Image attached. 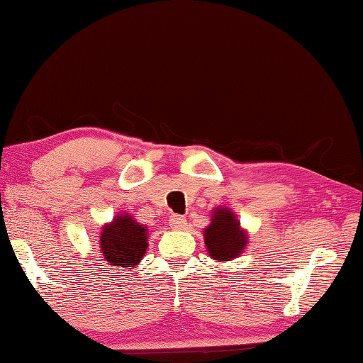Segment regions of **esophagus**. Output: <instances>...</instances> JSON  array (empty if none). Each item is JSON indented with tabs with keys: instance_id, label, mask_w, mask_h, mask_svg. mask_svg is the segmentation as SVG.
Wrapping results in <instances>:
<instances>
[{
	"instance_id": "esophagus-1",
	"label": "esophagus",
	"mask_w": 363,
	"mask_h": 363,
	"mask_svg": "<svg viewBox=\"0 0 363 363\" xmlns=\"http://www.w3.org/2000/svg\"><path fill=\"white\" fill-rule=\"evenodd\" d=\"M169 224H170L172 228H177V230H178V228H185V225H186V217H185V216L174 214V216H170Z\"/></svg>"
}]
</instances>
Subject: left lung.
<instances>
[{
    "label": "left lung",
    "instance_id": "obj_1",
    "mask_svg": "<svg viewBox=\"0 0 363 363\" xmlns=\"http://www.w3.org/2000/svg\"><path fill=\"white\" fill-rule=\"evenodd\" d=\"M204 243L214 259L228 261L242 253L247 235L240 230V222L228 209H216L213 222L204 230Z\"/></svg>",
    "mask_w": 363,
    "mask_h": 363
}]
</instances>
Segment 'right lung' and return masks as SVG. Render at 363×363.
<instances>
[{
  "mask_svg": "<svg viewBox=\"0 0 363 363\" xmlns=\"http://www.w3.org/2000/svg\"><path fill=\"white\" fill-rule=\"evenodd\" d=\"M147 228L130 216H116L100 233V250L111 267L131 269L144 258L147 248Z\"/></svg>",
  "mask_w": 363,
  "mask_h": 363,
  "instance_id": "obj_1",
  "label": "right lung"
}]
</instances>
